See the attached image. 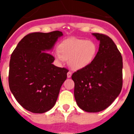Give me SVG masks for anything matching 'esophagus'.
Wrapping results in <instances>:
<instances>
[{
  "mask_svg": "<svg viewBox=\"0 0 134 134\" xmlns=\"http://www.w3.org/2000/svg\"><path fill=\"white\" fill-rule=\"evenodd\" d=\"M71 76H72V72H68L67 73V77L70 78Z\"/></svg>",
  "mask_w": 134,
  "mask_h": 134,
  "instance_id": "34e87169",
  "label": "esophagus"
}]
</instances>
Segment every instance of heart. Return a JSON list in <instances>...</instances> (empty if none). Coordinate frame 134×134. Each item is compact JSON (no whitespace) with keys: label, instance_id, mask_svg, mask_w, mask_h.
<instances>
[{"label":"heart","instance_id":"b5f03b06","mask_svg":"<svg viewBox=\"0 0 134 134\" xmlns=\"http://www.w3.org/2000/svg\"><path fill=\"white\" fill-rule=\"evenodd\" d=\"M59 52L54 53L58 61L68 60V66L74 70L88 67L93 63L98 52L97 43L91 40L69 38L59 45Z\"/></svg>","mask_w":134,"mask_h":134}]
</instances>
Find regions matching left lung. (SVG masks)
<instances>
[{
  "label": "left lung",
  "instance_id": "obj_1",
  "mask_svg": "<svg viewBox=\"0 0 134 134\" xmlns=\"http://www.w3.org/2000/svg\"><path fill=\"white\" fill-rule=\"evenodd\" d=\"M100 41L93 62L72 75L74 98L81 109L97 113L107 109L122 88V56L113 40L103 34H92Z\"/></svg>",
  "mask_w": 134,
  "mask_h": 134
}]
</instances>
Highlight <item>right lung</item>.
Returning a JSON list of instances; mask_svg holds the SVG:
<instances>
[{"label": "right lung", "instance_id": "1", "mask_svg": "<svg viewBox=\"0 0 134 134\" xmlns=\"http://www.w3.org/2000/svg\"><path fill=\"white\" fill-rule=\"evenodd\" d=\"M60 31L32 33L19 42L10 57L9 84L11 93L27 111L43 113L54 106L68 70L53 64L49 54Z\"/></svg>", "mask_w": 134, "mask_h": 134}]
</instances>
